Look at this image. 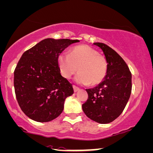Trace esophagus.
Returning <instances> with one entry per match:
<instances>
[{
  "label": "esophagus",
  "instance_id": "esophagus-1",
  "mask_svg": "<svg viewBox=\"0 0 153 153\" xmlns=\"http://www.w3.org/2000/svg\"><path fill=\"white\" fill-rule=\"evenodd\" d=\"M73 88H74V92L79 91V88L77 87V86H73Z\"/></svg>",
  "mask_w": 153,
  "mask_h": 153
}]
</instances>
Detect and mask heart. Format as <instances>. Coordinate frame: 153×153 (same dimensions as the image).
<instances>
[{
    "instance_id": "1",
    "label": "heart",
    "mask_w": 153,
    "mask_h": 153,
    "mask_svg": "<svg viewBox=\"0 0 153 153\" xmlns=\"http://www.w3.org/2000/svg\"><path fill=\"white\" fill-rule=\"evenodd\" d=\"M58 66L64 78L69 79L78 71L75 81L80 84L97 85L103 81L107 72L106 62L94 48L79 45L71 49L69 53L60 54Z\"/></svg>"
}]
</instances>
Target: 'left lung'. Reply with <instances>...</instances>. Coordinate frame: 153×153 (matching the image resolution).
Segmentation results:
<instances>
[{"mask_svg": "<svg viewBox=\"0 0 153 153\" xmlns=\"http://www.w3.org/2000/svg\"><path fill=\"white\" fill-rule=\"evenodd\" d=\"M103 51L107 62V72L102 82L88 88V99L82 109L88 118L105 124L114 121L125 108L132 89V75L123 58L108 45L94 43Z\"/></svg>", "mask_w": 153, "mask_h": 153, "instance_id": "8db88e82", "label": "left lung"}]
</instances>
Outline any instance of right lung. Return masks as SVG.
<instances>
[{
	"label": "right lung",
	"instance_id": "add662e5",
	"mask_svg": "<svg viewBox=\"0 0 153 153\" xmlns=\"http://www.w3.org/2000/svg\"><path fill=\"white\" fill-rule=\"evenodd\" d=\"M79 42L47 38L22 54L14 71L15 92L20 108L32 120L49 122L63 111L65 99L74 89L60 74L58 56Z\"/></svg>",
	"mask_w": 153,
	"mask_h": 153
}]
</instances>
